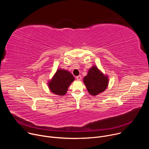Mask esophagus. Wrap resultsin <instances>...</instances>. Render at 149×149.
I'll return each mask as SVG.
<instances>
[{
    "mask_svg": "<svg viewBox=\"0 0 149 149\" xmlns=\"http://www.w3.org/2000/svg\"><path fill=\"white\" fill-rule=\"evenodd\" d=\"M81 75H78V76H77V77H76V78H77V80H78V81H80L81 79Z\"/></svg>",
    "mask_w": 149,
    "mask_h": 149,
    "instance_id": "obj_1",
    "label": "esophagus"
}]
</instances>
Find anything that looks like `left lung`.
<instances>
[{"instance_id": "1", "label": "left lung", "mask_w": 149, "mask_h": 149, "mask_svg": "<svg viewBox=\"0 0 149 149\" xmlns=\"http://www.w3.org/2000/svg\"><path fill=\"white\" fill-rule=\"evenodd\" d=\"M83 80L89 94L95 96L107 89L109 79L107 75H104L94 65L90 68Z\"/></svg>"}]
</instances>
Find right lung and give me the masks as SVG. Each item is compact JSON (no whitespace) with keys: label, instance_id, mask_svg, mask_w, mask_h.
I'll use <instances>...</instances> for the list:
<instances>
[{"label":"right lung","instance_id":"add662e5","mask_svg":"<svg viewBox=\"0 0 149 149\" xmlns=\"http://www.w3.org/2000/svg\"><path fill=\"white\" fill-rule=\"evenodd\" d=\"M74 80L75 78L70 72L63 69H58L48 82V87L52 93L57 95H64Z\"/></svg>","mask_w":149,"mask_h":149}]
</instances>
